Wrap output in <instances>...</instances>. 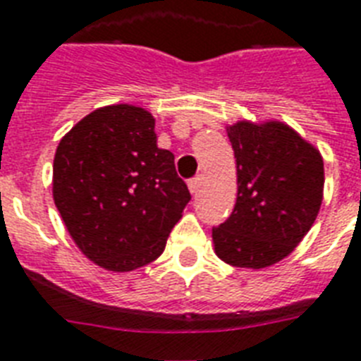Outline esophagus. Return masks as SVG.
<instances>
[{
  "label": "esophagus",
  "mask_w": 361,
  "mask_h": 361,
  "mask_svg": "<svg viewBox=\"0 0 361 361\" xmlns=\"http://www.w3.org/2000/svg\"><path fill=\"white\" fill-rule=\"evenodd\" d=\"M199 184H201V177H194L188 180V188H190V192H192V195H197Z\"/></svg>",
  "instance_id": "obj_1"
}]
</instances>
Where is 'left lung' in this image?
Returning <instances> with one entry per match:
<instances>
[{
	"label": "left lung",
	"instance_id": "left-lung-1",
	"mask_svg": "<svg viewBox=\"0 0 361 361\" xmlns=\"http://www.w3.org/2000/svg\"><path fill=\"white\" fill-rule=\"evenodd\" d=\"M236 158L235 209L212 227L216 255L231 267L267 268L307 235L322 203L321 152L279 121L227 126Z\"/></svg>",
	"mask_w": 361,
	"mask_h": 361
}]
</instances>
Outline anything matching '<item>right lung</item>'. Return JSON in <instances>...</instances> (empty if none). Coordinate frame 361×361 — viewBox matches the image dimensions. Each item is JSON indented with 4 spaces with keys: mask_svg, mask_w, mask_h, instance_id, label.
I'll return each instance as SVG.
<instances>
[{
    "mask_svg": "<svg viewBox=\"0 0 361 361\" xmlns=\"http://www.w3.org/2000/svg\"><path fill=\"white\" fill-rule=\"evenodd\" d=\"M190 199L147 109H94L57 145L56 207L83 255L106 270L130 272L160 257Z\"/></svg>",
    "mask_w": 361,
    "mask_h": 361,
    "instance_id": "add662e5",
    "label": "right lung"
}]
</instances>
